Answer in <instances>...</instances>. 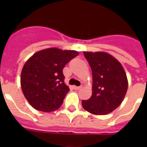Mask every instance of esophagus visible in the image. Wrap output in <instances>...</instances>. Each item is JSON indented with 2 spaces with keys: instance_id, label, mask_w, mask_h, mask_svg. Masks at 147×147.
I'll use <instances>...</instances> for the list:
<instances>
[{
  "instance_id": "34e87169",
  "label": "esophagus",
  "mask_w": 147,
  "mask_h": 147,
  "mask_svg": "<svg viewBox=\"0 0 147 147\" xmlns=\"http://www.w3.org/2000/svg\"><path fill=\"white\" fill-rule=\"evenodd\" d=\"M82 88V86H74V90H80V89H81V88Z\"/></svg>"
}]
</instances>
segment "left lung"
<instances>
[{
	"label": "left lung",
	"mask_w": 147,
	"mask_h": 147,
	"mask_svg": "<svg viewBox=\"0 0 147 147\" xmlns=\"http://www.w3.org/2000/svg\"><path fill=\"white\" fill-rule=\"evenodd\" d=\"M91 67V97L82 100L83 108L95 115H106L121 104L128 88L127 75L121 64L105 52H83Z\"/></svg>",
	"instance_id": "1"
}]
</instances>
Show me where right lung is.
Masks as SVG:
<instances>
[{"label": "right lung", "instance_id": "obj_1", "mask_svg": "<svg viewBox=\"0 0 147 147\" xmlns=\"http://www.w3.org/2000/svg\"><path fill=\"white\" fill-rule=\"evenodd\" d=\"M79 53L50 48L35 53L23 66L20 83L24 96L34 109L52 112L61 107L70 90L62 70Z\"/></svg>", "mask_w": 147, "mask_h": 147}]
</instances>
